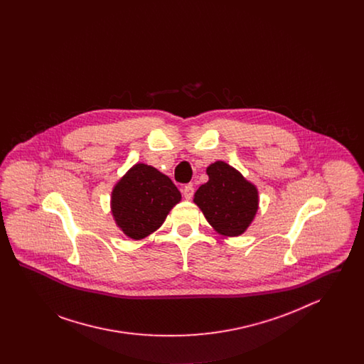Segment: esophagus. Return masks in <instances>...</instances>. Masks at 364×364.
Masks as SVG:
<instances>
[{
	"label": "esophagus",
	"mask_w": 364,
	"mask_h": 364,
	"mask_svg": "<svg viewBox=\"0 0 364 364\" xmlns=\"http://www.w3.org/2000/svg\"><path fill=\"white\" fill-rule=\"evenodd\" d=\"M183 195H184V198L187 199V200H190L191 198L193 196V187L188 184V186H186L184 188H183Z\"/></svg>",
	"instance_id": "1"
}]
</instances>
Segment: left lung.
Wrapping results in <instances>:
<instances>
[{
    "label": "left lung",
    "instance_id": "left-lung-1",
    "mask_svg": "<svg viewBox=\"0 0 364 364\" xmlns=\"http://www.w3.org/2000/svg\"><path fill=\"white\" fill-rule=\"evenodd\" d=\"M206 172L208 181L195 192L193 202L218 233L242 235L258 211L257 187L224 161L211 164Z\"/></svg>",
    "mask_w": 364,
    "mask_h": 364
}]
</instances>
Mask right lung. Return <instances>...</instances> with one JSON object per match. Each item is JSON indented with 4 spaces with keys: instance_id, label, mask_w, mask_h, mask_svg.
I'll list each match as a JSON object with an SVG mask.
<instances>
[{
    "instance_id": "add662e5",
    "label": "right lung",
    "mask_w": 364,
    "mask_h": 364,
    "mask_svg": "<svg viewBox=\"0 0 364 364\" xmlns=\"http://www.w3.org/2000/svg\"><path fill=\"white\" fill-rule=\"evenodd\" d=\"M181 200L173 181L156 168L136 164L112 191V214L117 226L134 240L156 232Z\"/></svg>"
}]
</instances>
